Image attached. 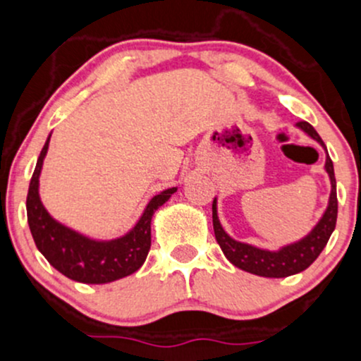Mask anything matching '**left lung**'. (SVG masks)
Listing matches in <instances>:
<instances>
[{"instance_id": "left-lung-1", "label": "left lung", "mask_w": 361, "mask_h": 361, "mask_svg": "<svg viewBox=\"0 0 361 361\" xmlns=\"http://www.w3.org/2000/svg\"><path fill=\"white\" fill-rule=\"evenodd\" d=\"M298 126L302 131H306L313 140L325 147L324 140L320 138L314 128L306 121H299ZM325 169H327L329 176H331L332 192L331 199H329V207L318 225L311 230L310 235H306L302 240L295 242V244L287 245V247L270 252V250H263L252 247V245L242 244V242L233 240L225 230L221 228L218 219V212H216V200L212 202V226H214V237L218 240L219 247L223 254L228 257L230 263L240 270L254 273L259 276H270V279H283V276L295 275V273L306 270L327 245L329 238H331L334 228H336L337 221V192H336V176H334V164L332 159L327 155V162H325Z\"/></svg>"}]
</instances>
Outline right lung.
<instances>
[{"label": "right lung", "instance_id": "right-lung-1", "mask_svg": "<svg viewBox=\"0 0 361 361\" xmlns=\"http://www.w3.org/2000/svg\"><path fill=\"white\" fill-rule=\"evenodd\" d=\"M48 143L50 138L41 150L27 192V221L36 247L55 270L75 282L107 283L135 273L147 259L150 250L152 216L162 204L168 202L176 188H168L155 195L140 221L128 235L112 242L90 240L56 223L41 204L37 183Z\"/></svg>", "mask_w": 361, "mask_h": 361}]
</instances>
